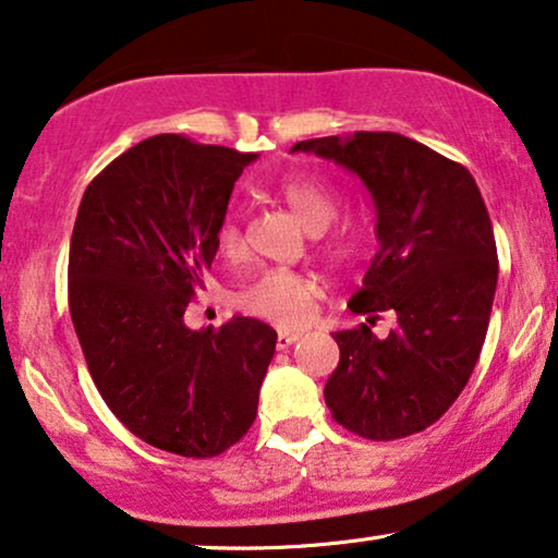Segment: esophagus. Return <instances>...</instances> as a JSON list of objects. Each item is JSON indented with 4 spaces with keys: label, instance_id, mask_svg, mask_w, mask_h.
Here are the masks:
<instances>
[{
    "label": "esophagus",
    "instance_id": "obj_1",
    "mask_svg": "<svg viewBox=\"0 0 558 558\" xmlns=\"http://www.w3.org/2000/svg\"><path fill=\"white\" fill-rule=\"evenodd\" d=\"M301 339L299 331H278V349H288Z\"/></svg>",
    "mask_w": 558,
    "mask_h": 558
}]
</instances>
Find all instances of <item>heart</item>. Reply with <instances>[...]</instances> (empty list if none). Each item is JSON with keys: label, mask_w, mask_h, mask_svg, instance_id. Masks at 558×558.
I'll use <instances>...</instances> for the list:
<instances>
[{"label": "heart", "mask_w": 558, "mask_h": 558, "mask_svg": "<svg viewBox=\"0 0 558 558\" xmlns=\"http://www.w3.org/2000/svg\"><path fill=\"white\" fill-rule=\"evenodd\" d=\"M278 196L283 198L288 209L301 221L308 232H324L337 219L339 196L329 183L311 173H288L280 178ZM362 229L356 225H341L329 240L324 242L326 255L337 263L356 257L362 250ZM219 247L227 255H236L242 247V232L234 219H225L219 229ZM318 286L308 275L293 270H263L236 293V308L244 314L265 318V322L280 326H299L306 322L314 311Z\"/></svg>", "instance_id": "heart-1"}]
</instances>
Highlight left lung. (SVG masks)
<instances>
[{"instance_id": "1", "label": "left lung", "mask_w": 558, "mask_h": 558, "mask_svg": "<svg viewBox=\"0 0 558 558\" xmlns=\"http://www.w3.org/2000/svg\"><path fill=\"white\" fill-rule=\"evenodd\" d=\"M293 150L360 175L377 211L380 252L349 301L369 324L333 331L331 418L373 441L418 434L459 398L485 344L497 247L482 193L464 166L398 132L303 140ZM380 310L399 318L385 340L368 329Z\"/></svg>"}]
</instances>
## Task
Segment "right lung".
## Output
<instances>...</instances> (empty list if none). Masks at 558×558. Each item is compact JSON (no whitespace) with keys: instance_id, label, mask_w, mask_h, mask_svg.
Masks as SVG:
<instances>
[{"instance_id":"1","label":"right lung","mask_w":558,"mask_h":558,"mask_svg":"<svg viewBox=\"0 0 558 558\" xmlns=\"http://www.w3.org/2000/svg\"><path fill=\"white\" fill-rule=\"evenodd\" d=\"M183 135L147 137L88 183L69 252V308L104 403L137 439L191 459L247 434L275 333L257 318L191 331L234 181L255 160Z\"/></svg>"}]
</instances>
